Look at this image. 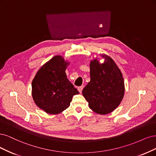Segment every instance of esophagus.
Masks as SVG:
<instances>
[{
    "label": "esophagus",
    "mask_w": 156,
    "mask_h": 156,
    "mask_svg": "<svg viewBox=\"0 0 156 156\" xmlns=\"http://www.w3.org/2000/svg\"><path fill=\"white\" fill-rule=\"evenodd\" d=\"M83 89V86H80V87H78V90L79 92H80V93H82Z\"/></svg>",
    "instance_id": "obj_1"
}]
</instances>
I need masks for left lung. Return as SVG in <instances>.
Masks as SVG:
<instances>
[{
  "label": "left lung",
  "mask_w": 156,
  "mask_h": 156,
  "mask_svg": "<svg viewBox=\"0 0 156 156\" xmlns=\"http://www.w3.org/2000/svg\"><path fill=\"white\" fill-rule=\"evenodd\" d=\"M103 63L95 58L90 62V82L82 94L93 111L100 115L112 113L121 102L124 95L122 74L113 59L100 54Z\"/></svg>",
  "instance_id": "left-lung-1"
}]
</instances>
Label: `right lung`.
<instances>
[{"label": "right lung", "mask_w": 156, "mask_h": 156, "mask_svg": "<svg viewBox=\"0 0 156 156\" xmlns=\"http://www.w3.org/2000/svg\"><path fill=\"white\" fill-rule=\"evenodd\" d=\"M69 64L63 56H55L42 65L32 80L33 100L45 113H62L69 108L74 95L79 94L65 73Z\"/></svg>", "instance_id": "right-lung-1"}]
</instances>
